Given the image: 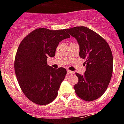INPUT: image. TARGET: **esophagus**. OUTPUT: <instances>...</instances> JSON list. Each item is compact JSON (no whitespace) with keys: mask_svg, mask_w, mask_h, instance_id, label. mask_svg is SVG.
Here are the masks:
<instances>
[{"mask_svg":"<svg viewBox=\"0 0 124 124\" xmlns=\"http://www.w3.org/2000/svg\"><path fill=\"white\" fill-rule=\"evenodd\" d=\"M67 73H68V75L73 74V73H74V72L72 71H70V70H67Z\"/></svg>","mask_w":124,"mask_h":124,"instance_id":"34e87169","label":"esophagus"}]
</instances>
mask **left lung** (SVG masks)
Segmentation results:
<instances>
[{
  "mask_svg": "<svg viewBox=\"0 0 124 124\" xmlns=\"http://www.w3.org/2000/svg\"><path fill=\"white\" fill-rule=\"evenodd\" d=\"M79 44V56L85 59L86 71L81 75L76 73L78 82L74 89L79 98L91 101L101 97L108 88L113 73V56L106 41L85 26L66 30Z\"/></svg>",
  "mask_w": 124,
  "mask_h": 124,
  "instance_id": "obj_1",
  "label": "left lung"
}]
</instances>
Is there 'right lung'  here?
I'll list each match as a JSON object with an SVG mask.
<instances>
[{
	"label": "right lung",
	"instance_id": "right-lung-1",
	"mask_svg": "<svg viewBox=\"0 0 124 124\" xmlns=\"http://www.w3.org/2000/svg\"><path fill=\"white\" fill-rule=\"evenodd\" d=\"M70 35L66 30L37 28L20 43L14 60V70L24 95L33 103L46 105L58 96L66 70L47 65V57L55 56L59 43Z\"/></svg>",
	"mask_w": 124,
	"mask_h": 124
}]
</instances>
